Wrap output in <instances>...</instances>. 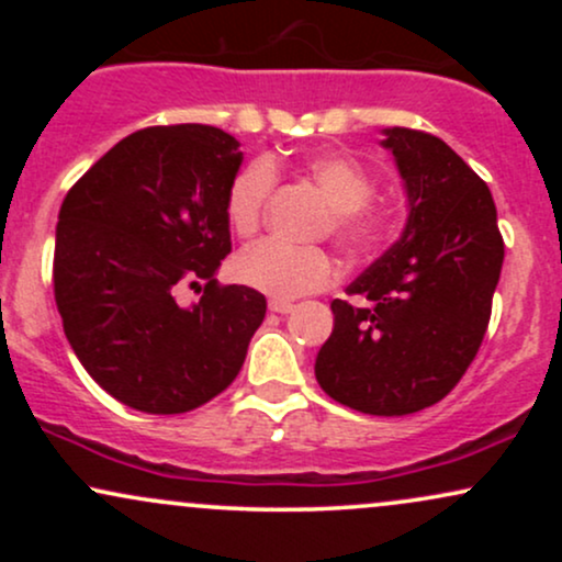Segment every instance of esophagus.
<instances>
[{
  "label": "esophagus",
  "instance_id": "34e87169",
  "mask_svg": "<svg viewBox=\"0 0 562 562\" xmlns=\"http://www.w3.org/2000/svg\"><path fill=\"white\" fill-rule=\"evenodd\" d=\"M293 308H295V303H290V301H280V299L269 301V312H274V314H290Z\"/></svg>",
  "mask_w": 562,
  "mask_h": 562
}]
</instances>
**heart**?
Masks as SVG:
<instances>
[{
    "mask_svg": "<svg viewBox=\"0 0 562 562\" xmlns=\"http://www.w3.org/2000/svg\"><path fill=\"white\" fill-rule=\"evenodd\" d=\"M308 177L333 205L327 229L351 259H364L391 237L393 211L372 203L375 179L359 160L340 153H322L306 160ZM277 171L269 160H250L232 177L224 198V214L235 235H256L272 195ZM237 280L272 299H299L330 288L338 277L335 259L325 248H295L280 240H261L243 250L235 261Z\"/></svg>",
    "mask_w": 562,
    "mask_h": 562,
    "instance_id": "b5f03b06",
    "label": "heart"
}]
</instances>
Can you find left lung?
Instances as JSON below:
<instances>
[{"instance_id":"8db88e82","label":"left lung","mask_w":562,"mask_h":562,"mask_svg":"<svg viewBox=\"0 0 562 562\" xmlns=\"http://www.w3.org/2000/svg\"><path fill=\"white\" fill-rule=\"evenodd\" d=\"M409 216L396 243L335 299L317 380L335 402L398 417L441 402L479 353L505 243L483 179L443 139L383 128Z\"/></svg>"}]
</instances>
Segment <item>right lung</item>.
<instances>
[{
	"label": "right lung",
	"mask_w": 562,
	"mask_h": 562,
	"mask_svg": "<svg viewBox=\"0 0 562 562\" xmlns=\"http://www.w3.org/2000/svg\"><path fill=\"white\" fill-rule=\"evenodd\" d=\"M240 142L216 126H147L68 190L55 232V303L83 370L147 415H182L237 378L267 314L218 285L232 250L227 187ZM201 293L183 303L186 288Z\"/></svg>",
	"instance_id": "right-lung-1"
}]
</instances>
